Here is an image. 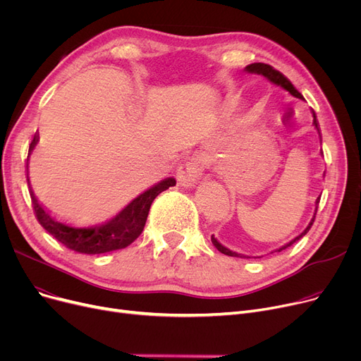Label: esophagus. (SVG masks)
Wrapping results in <instances>:
<instances>
[{"instance_id": "obj_1", "label": "esophagus", "mask_w": 361, "mask_h": 361, "mask_svg": "<svg viewBox=\"0 0 361 361\" xmlns=\"http://www.w3.org/2000/svg\"><path fill=\"white\" fill-rule=\"evenodd\" d=\"M207 166V159L203 155H195L190 161L180 165L177 171V180L183 187H195L203 176Z\"/></svg>"}]
</instances>
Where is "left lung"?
Segmentation results:
<instances>
[{
	"label": "left lung",
	"mask_w": 361,
	"mask_h": 361,
	"mask_svg": "<svg viewBox=\"0 0 361 361\" xmlns=\"http://www.w3.org/2000/svg\"><path fill=\"white\" fill-rule=\"evenodd\" d=\"M245 71L247 73H252V74H262L263 78H267L269 82H272L274 85H276V86H281L282 89H286L287 92H290L293 97H295V98H301V93L293 86V83L286 78V75H283L282 73H279L278 70H275L274 67H271L269 64H263V63H255V64H249L247 67L244 68ZM313 124H314V127L317 128V131H319V123H317V120H316V114H314V111H313ZM319 200H320V197H317L316 199V204H319ZM316 212H317V207H316V211H314V215H313V218H312V221L309 222V225L306 226V230L302 231L300 235H297L295 238H293L290 243H287V244H283L282 247H279L276 252H281V250H286L287 247H290L291 244H294L297 240H300L301 237H305L307 233H309V230L312 228V225H313V222H314V218H316ZM212 243H214V245L215 247L221 252V253H224V255H226V256H234V257H249V256H244V255H240V253H235V252H233V250H230V249H226L225 245H222L214 235H212Z\"/></svg>",
	"instance_id": "obj_1"
}]
</instances>
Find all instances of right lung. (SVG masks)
<instances>
[{"mask_svg":"<svg viewBox=\"0 0 361 361\" xmlns=\"http://www.w3.org/2000/svg\"><path fill=\"white\" fill-rule=\"evenodd\" d=\"M37 140H39V136L35 135L29 146V155L35 149ZM173 185H176V180L173 177L159 181L139 195L136 199H133L116 216L93 226H74L59 221L55 216H51L45 207L37 202L30 184L29 188L36 219L39 221V224L55 240H59L67 249L78 253L101 255L126 249L127 245L135 241L145 228L152 202L155 200L159 193L165 192L166 188Z\"/></svg>","mask_w":361,"mask_h":361,"instance_id":"right-lung-1","label":"right lung"}]
</instances>
